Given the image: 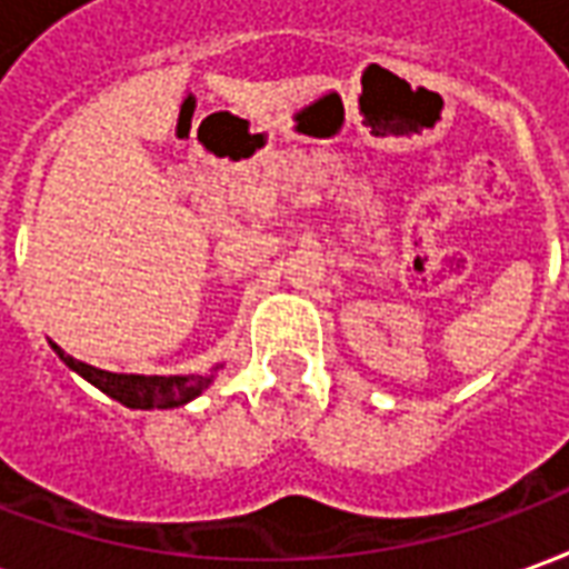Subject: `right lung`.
Wrapping results in <instances>:
<instances>
[{"label": "right lung", "mask_w": 569, "mask_h": 569, "mask_svg": "<svg viewBox=\"0 0 569 569\" xmlns=\"http://www.w3.org/2000/svg\"><path fill=\"white\" fill-rule=\"evenodd\" d=\"M51 350H54L60 362L72 369L76 375H81L84 381L93 383L97 390H103L109 399H116L121 406L128 408H142V411H151V408H179L188 406L191 399H198L207 387L216 378V371L222 366H216L210 375H116V371L93 369L88 362H79L69 353H63L60 347L51 341Z\"/></svg>", "instance_id": "1"}]
</instances>
